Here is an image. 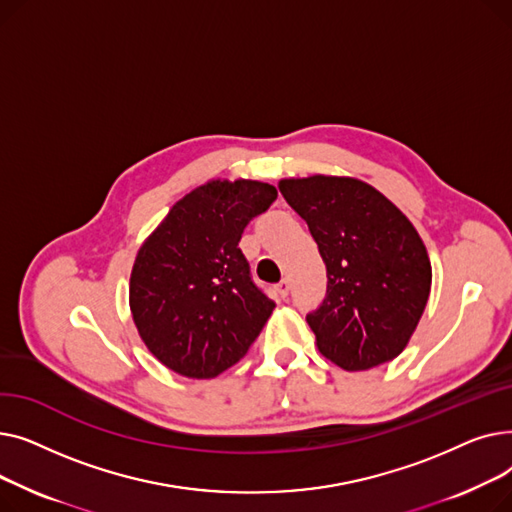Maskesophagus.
Here are the masks:
<instances>
[{"label":"esophagus","instance_id":"1","mask_svg":"<svg viewBox=\"0 0 512 512\" xmlns=\"http://www.w3.org/2000/svg\"><path fill=\"white\" fill-rule=\"evenodd\" d=\"M276 288H278V292H280V297H282V299H286V297H288V292H290V280H288V278H282V280L278 282V286H276Z\"/></svg>","mask_w":512,"mask_h":512}]
</instances>
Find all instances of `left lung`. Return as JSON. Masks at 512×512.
I'll return each mask as SVG.
<instances>
[{
  "label": "left lung",
  "instance_id": "left-lung-1",
  "mask_svg": "<svg viewBox=\"0 0 512 512\" xmlns=\"http://www.w3.org/2000/svg\"><path fill=\"white\" fill-rule=\"evenodd\" d=\"M278 186L307 222L328 270L326 299L307 315L319 353L346 371L398 357L432 288V263L415 226L357 178L315 174Z\"/></svg>",
  "mask_w": 512,
  "mask_h": 512
}]
</instances>
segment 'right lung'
<instances>
[{"mask_svg": "<svg viewBox=\"0 0 512 512\" xmlns=\"http://www.w3.org/2000/svg\"><path fill=\"white\" fill-rule=\"evenodd\" d=\"M278 191L257 180H211L184 195L143 242L130 311L157 361L184 378H215L247 355L276 303L238 249Z\"/></svg>", "mask_w": 512, "mask_h": 512, "instance_id": "1", "label": "right lung"}]
</instances>
